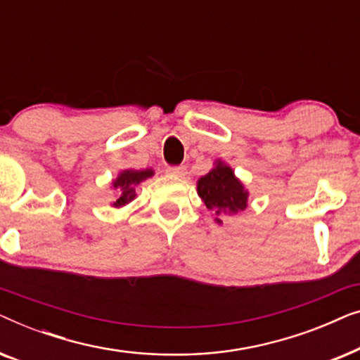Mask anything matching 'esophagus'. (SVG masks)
<instances>
[{"label":"esophagus","mask_w":360,"mask_h":360,"mask_svg":"<svg viewBox=\"0 0 360 360\" xmlns=\"http://www.w3.org/2000/svg\"><path fill=\"white\" fill-rule=\"evenodd\" d=\"M167 174L175 176V179H185L186 169L184 165H181V167H169V169H167Z\"/></svg>","instance_id":"obj_1"}]
</instances>
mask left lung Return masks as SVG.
Segmentation results:
<instances>
[{"mask_svg": "<svg viewBox=\"0 0 360 360\" xmlns=\"http://www.w3.org/2000/svg\"><path fill=\"white\" fill-rule=\"evenodd\" d=\"M196 191L218 224H223L228 216L239 214L249 205V190L236 176L231 165L221 159L214 160L208 174L200 176Z\"/></svg>", "mask_w": 360, "mask_h": 360, "instance_id": "1", "label": "left lung"}]
</instances>
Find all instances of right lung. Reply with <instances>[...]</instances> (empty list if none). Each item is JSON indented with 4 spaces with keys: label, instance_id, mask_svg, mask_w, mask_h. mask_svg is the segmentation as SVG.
<instances>
[{
    "label": "right lung",
    "instance_id": "add662e5",
    "mask_svg": "<svg viewBox=\"0 0 360 360\" xmlns=\"http://www.w3.org/2000/svg\"><path fill=\"white\" fill-rule=\"evenodd\" d=\"M155 172L152 169H124L121 170L120 174L116 175V179L111 181V188L116 191L115 201H111V208L120 210L122 206L129 205L132 200L137 196V186H139L142 181L154 176Z\"/></svg>",
    "mask_w": 360,
    "mask_h": 360
}]
</instances>
